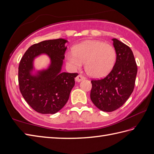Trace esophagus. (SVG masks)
Masks as SVG:
<instances>
[{"mask_svg": "<svg viewBox=\"0 0 154 154\" xmlns=\"http://www.w3.org/2000/svg\"><path fill=\"white\" fill-rule=\"evenodd\" d=\"M85 78L84 76H82V75L80 74V75H78V76H77L76 78H75V80H76L77 82H81L82 80H84Z\"/></svg>", "mask_w": 154, "mask_h": 154, "instance_id": "34e87169", "label": "esophagus"}]
</instances>
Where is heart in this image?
I'll list each match as a JSON object with an SVG mask.
<instances>
[{
	"label": "heart",
	"instance_id": "1",
	"mask_svg": "<svg viewBox=\"0 0 154 154\" xmlns=\"http://www.w3.org/2000/svg\"><path fill=\"white\" fill-rule=\"evenodd\" d=\"M65 57L70 70L80 69L85 62V70L89 76L101 78L113 68L116 54L110 44L99 40H88L67 51Z\"/></svg>",
	"mask_w": 154,
	"mask_h": 154
}]
</instances>
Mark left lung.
<instances>
[{
  "label": "left lung",
  "instance_id": "1",
  "mask_svg": "<svg viewBox=\"0 0 154 154\" xmlns=\"http://www.w3.org/2000/svg\"><path fill=\"white\" fill-rule=\"evenodd\" d=\"M116 61L111 72L103 79L91 80L90 97L93 103L104 112L117 110L133 93L137 66L131 48L116 38L112 39Z\"/></svg>",
  "mask_w": 154,
  "mask_h": 154
}]
</instances>
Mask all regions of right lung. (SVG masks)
Wrapping results in <instances>:
<instances>
[{
	"mask_svg": "<svg viewBox=\"0 0 154 154\" xmlns=\"http://www.w3.org/2000/svg\"><path fill=\"white\" fill-rule=\"evenodd\" d=\"M67 42L59 38L33 44L21 59L18 68L20 91L26 102L38 113H57L65 105L74 86L78 74L61 72ZM44 54L50 58L51 64L47 69L35 71L33 61Z\"/></svg>",
	"mask_w": 154,
	"mask_h": 154,
	"instance_id": "1",
	"label": "right lung"
}]
</instances>
